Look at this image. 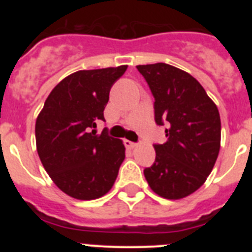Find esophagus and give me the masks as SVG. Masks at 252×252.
I'll use <instances>...</instances> for the list:
<instances>
[{"label":"esophagus","instance_id":"esophagus-1","mask_svg":"<svg viewBox=\"0 0 252 252\" xmlns=\"http://www.w3.org/2000/svg\"><path fill=\"white\" fill-rule=\"evenodd\" d=\"M124 142H125V146H126L127 149H133L137 146L136 142H132V141H130V140H125Z\"/></svg>","mask_w":252,"mask_h":252}]
</instances>
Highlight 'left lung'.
<instances>
[{
  "mask_svg": "<svg viewBox=\"0 0 252 252\" xmlns=\"http://www.w3.org/2000/svg\"><path fill=\"white\" fill-rule=\"evenodd\" d=\"M155 102V122L166 125L155 162L144 170L149 186L165 199H182L206 182L221 146V119L215 102L189 73L165 63L137 65Z\"/></svg>",
  "mask_w": 252,
  "mask_h": 252,
  "instance_id": "8db88e82",
  "label": "left lung"
}]
</instances>
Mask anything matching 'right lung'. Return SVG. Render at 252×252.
<instances>
[{"label": "right lung", "mask_w": 252, "mask_h": 252, "mask_svg": "<svg viewBox=\"0 0 252 252\" xmlns=\"http://www.w3.org/2000/svg\"><path fill=\"white\" fill-rule=\"evenodd\" d=\"M127 65L78 70L48 95L35 124L36 150L55 186L69 197L91 201L106 194L125 159L121 140L91 128L103 111L110 90Z\"/></svg>", "instance_id": "right-lung-1"}]
</instances>
